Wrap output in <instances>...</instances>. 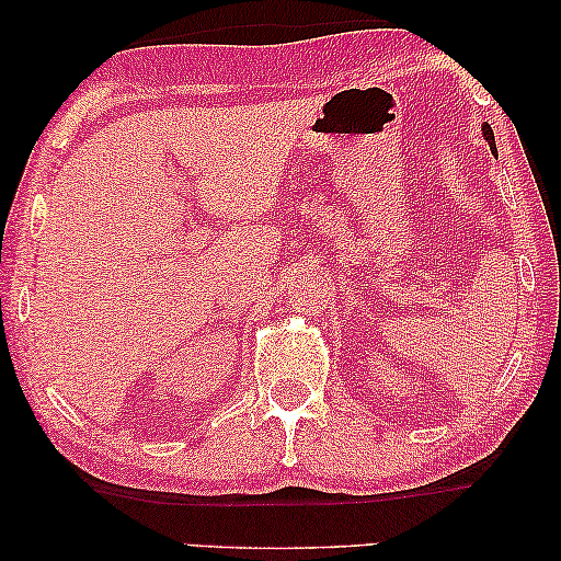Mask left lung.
I'll return each mask as SVG.
<instances>
[{
    "label": "left lung",
    "instance_id": "1",
    "mask_svg": "<svg viewBox=\"0 0 561 561\" xmlns=\"http://www.w3.org/2000/svg\"><path fill=\"white\" fill-rule=\"evenodd\" d=\"M482 137H485V140H488L490 150L495 152V137H493V129H490V125H482Z\"/></svg>",
    "mask_w": 561,
    "mask_h": 561
}]
</instances>
